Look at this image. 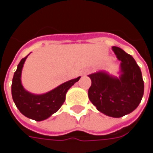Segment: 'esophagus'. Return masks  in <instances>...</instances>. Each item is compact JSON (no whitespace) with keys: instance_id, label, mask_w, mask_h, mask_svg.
I'll use <instances>...</instances> for the list:
<instances>
[{"instance_id":"34e87169","label":"esophagus","mask_w":153,"mask_h":153,"mask_svg":"<svg viewBox=\"0 0 153 153\" xmlns=\"http://www.w3.org/2000/svg\"><path fill=\"white\" fill-rule=\"evenodd\" d=\"M88 70H83V71L81 72V74H82V75H86V74H88Z\"/></svg>"}]
</instances>
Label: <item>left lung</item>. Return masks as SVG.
<instances>
[{
	"label": "left lung",
	"mask_w": 153,
	"mask_h": 153,
	"mask_svg": "<svg viewBox=\"0 0 153 153\" xmlns=\"http://www.w3.org/2000/svg\"><path fill=\"white\" fill-rule=\"evenodd\" d=\"M111 49L120 61V75L114 76L104 71L88 75L92 81L88 98L103 114L121 117L138 107L144 94V82L132 56L117 47Z\"/></svg>",
	"instance_id": "obj_1"
}]
</instances>
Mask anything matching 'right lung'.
<instances>
[{"mask_svg":"<svg viewBox=\"0 0 153 153\" xmlns=\"http://www.w3.org/2000/svg\"><path fill=\"white\" fill-rule=\"evenodd\" d=\"M27 57L28 55L21 59L13 75L12 82L13 100L17 108L26 117L36 121L45 120L59 111L65 100L67 91L79 81L81 76L65 82L45 94H35L30 93L21 82L22 69Z\"/></svg>","mask_w":153,"mask_h":153,"instance_id":"1","label":"right lung"}]
</instances>
